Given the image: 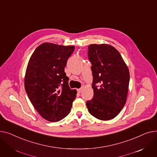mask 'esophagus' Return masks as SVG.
<instances>
[{
  "label": "esophagus",
  "mask_w": 157,
  "mask_h": 157,
  "mask_svg": "<svg viewBox=\"0 0 157 157\" xmlns=\"http://www.w3.org/2000/svg\"><path fill=\"white\" fill-rule=\"evenodd\" d=\"M77 91H78V93H80L82 91V88H80V89H77Z\"/></svg>",
  "instance_id": "1"
}]
</instances>
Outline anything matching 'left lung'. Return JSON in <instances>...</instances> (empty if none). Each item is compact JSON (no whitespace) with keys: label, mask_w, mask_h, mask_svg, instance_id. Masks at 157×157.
<instances>
[{"label":"left lung","mask_w":157,"mask_h":157,"mask_svg":"<svg viewBox=\"0 0 157 157\" xmlns=\"http://www.w3.org/2000/svg\"><path fill=\"white\" fill-rule=\"evenodd\" d=\"M88 49L94 96L86 105L90 115L108 121L115 118L126 103L129 71L121 54L112 45L90 44Z\"/></svg>","instance_id":"obj_1"}]
</instances>
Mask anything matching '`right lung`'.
<instances>
[{
	"instance_id": "obj_1",
	"label": "right lung",
	"mask_w": 157,
	"mask_h": 157,
	"mask_svg": "<svg viewBox=\"0 0 157 157\" xmlns=\"http://www.w3.org/2000/svg\"><path fill=\"white\" fill-rule=\"evenodd\" d=\"M75 47L45 42L35 49L28 63L25 89L36 111L46 121L58 122L71 111L77 94L64 72Z\"/></svg>"
}]
</instances>
